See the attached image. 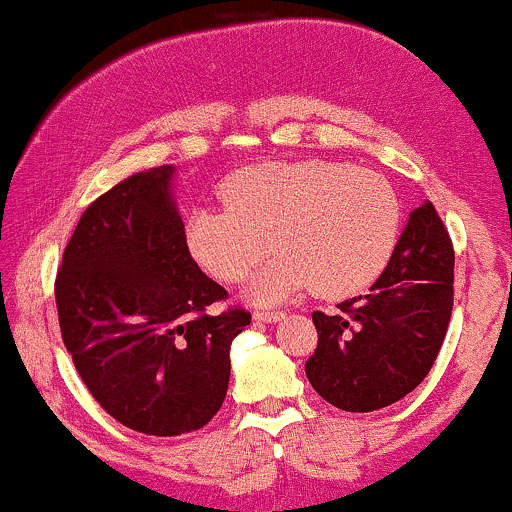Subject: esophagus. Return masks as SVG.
<instances>
[{
    "instance_id": "obj_1",
    "label": "esophagus",
    "mask_w": 512,
    "mask_h": 512,
    "mask_svg": "<svg viewBox=\"0 0 512 512\" xmlns=\"http://www.w3.org/2000/svg\"><path fill=\"white\" fill-rule=\"evenodd\" d=\"M282 318H285L282 311H254V320H258V323H277Z\"/></svg>"
}]
</instances>
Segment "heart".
Returning a JSON list of instances; mask_svg holds the SVG:
<instances>
[{
	"label": "heart",
	"instance_id": "heart-1",
	"mask_svg": "<svg viewBox=\"0 0 512 512\" xmlns=\"http://www.w3.org/2000/svg\"><path fill=\"white\" fill-rule=\"evenodd\" d=\"M225 206L189 216L192 256L218 280L251 282L256 301H277L313 285L325 299L370 287L387 268L401 235V204L382 175L339 161H273L239 170L223 185Z\"/></svg>",
	"mask_w": 512,
	"mask_h": 512
}]
</instances>
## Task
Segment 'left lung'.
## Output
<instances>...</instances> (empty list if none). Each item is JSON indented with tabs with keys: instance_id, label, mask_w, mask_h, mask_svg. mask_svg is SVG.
Here are the masks:
<instances>
[{
	"instance_id": "1",
	"label": "left lung",
	"mask_w": 512,
	"mask_h": 512,
	"mask_svg": "<svg viewBox=\"0 0 512 512\" xmlns=\"http://www.w3.org/2000/svg\"><path fill=\"white\" fill-rule=\"evenodd\" d=\"M453 242L430 201L410 213L384 273L368 294L313 313L318 349L306 377L349 413L391 406L425 380L453 311Z\"/></svg>"
}]
</instances>
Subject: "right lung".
<instances>
[{
  "mask_svg": "<svg viewBox=\"0 0 512 512\" xmlns=\"http://www.w3.org/2000/svg\"><path fill=\"white\" fill-rule=\"evenodd\" d=\"M173 168L135 173L85 208L56 273L61 339L111 418L154 437L201 430L223 406L230 344L251 313L189 254Z\"/></svg>",
  "mask_w": 512,
  "mask_h": 512,
  "instance_id": "right-lung-1",
  "label": "right lung"
}]
</instances>
